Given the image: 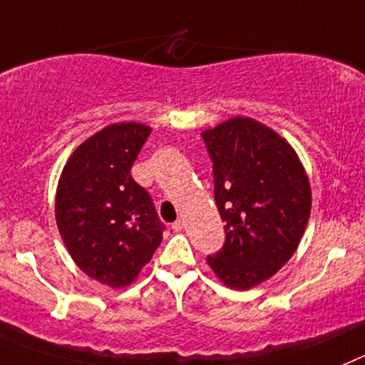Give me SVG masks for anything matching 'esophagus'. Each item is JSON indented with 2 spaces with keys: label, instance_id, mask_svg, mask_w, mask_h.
<instances>
[{
  "label": "esophagus",
  "instance_id": "obj_1",
  "mask_svg": "<svg viewBox=\"0 0 365 365\" xmlns=\"http://www.w3.org/2000/svg\"><path fill=\"white\" fill-rule=\"evenodd\" d=\"M182 227H185V222L180 220V218H179V220L173 222V224H172V229H173V231H177V232L182 231Z\"/></svg>",
  "mask_w": 365,
  "mask_h": 365
}]
</instances>
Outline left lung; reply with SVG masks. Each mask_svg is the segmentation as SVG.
<instances>
[{
	"instance_id": "left-lung-1",
	"label": "left lung",
	"mask_w": 365,
	"mask_h": 365,
	"mask_svg": "<svg viewBox=\"0 0 365 365\" xmlns=\"http://www.w3.org/2000/svg\"><path fill=\"white\" fill-rule=\"evenodd\" d=\"M202 140L225 222L224 247L207 265L229 289H255L299 245L312 210L307 170L289 141L252 118H229L202 130Z\"/></svg>"
}]
</instances>
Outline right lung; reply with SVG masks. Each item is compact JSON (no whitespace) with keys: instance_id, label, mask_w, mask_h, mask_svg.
<instances>
[{"instance_id":"add662e5","label":"right lung","mask_w":365,"mask_h":365,"mask_svg":"<svg viewBox=\"0 0 365 365\" xmlns=\"http://www.w3.org/2000/svg\"><path fill=\"white\" fill-rule=\"evenodd\" d=\"M152 128L107 125L69 155L57 185L55 220L76 267L110 289H123L163 240L150 195L130 175Z\"/></svg>"}]
</instances>
